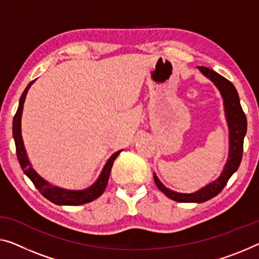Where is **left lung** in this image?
<instances>
[{"mask_svg":"<svg viewBox=\"0 0 259 259\" xmlns=\"http://www.w3.org/2000/svg\"><path fill=\"white\" fill-rule=\"evenodd\" d=\"M199 71L209 79L218 88L223 100L225 108V116L229 130V153L225 166L218 178L214 181L207 184L206 186L193 193H179L167 188L161 181L158 179L156 173H153L154 183L157 187L164 193L167 198L178 202H196L201 203L214 198L223 190L231 176L237 171L240 166L243 154V141L246 134V117L241 107L240 98L236 88L229 80L223 78L219 73L214 72L203 66H198Z\"/></svg>","mask_w":259,"mask_h":259,"instance_id":"left-lung-1","label":"left lung"}]
</instances>
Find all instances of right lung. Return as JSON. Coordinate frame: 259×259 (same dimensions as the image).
Here are the masks:
<instances>
[{
    "label": "right lung",
    "instance_id": "add662e5",
    "mask_svg": "<svg viewBox=\"0 0 259 259\" xmlns=\"http://www.w3.org/2000/svg\"><path fill=\"white\" fill-rule=\"evenodd\" d=\"M33 82L34 80L31 81L28 86H26L24 92H23L21 99H19L18 109L13 121V136L15 145H16V154L23 172H24V175L32 181L34 186H36L37 190L43 194V196H45V198L50 200L51 202L59 204V206H79V204L88 203L93 201V200L98 199L106 190L114 160L116 159V157L122 152V150L111 154L109 159H108L107 163L105 164V166H103L101 173H100V176L98 177V179L95 180V183L92 184L90 187L84 188V190H67V188H61L55 186V185L49 183L48 180L41 178V177L34 171L32 165L30 163L28 153H26L24 146V142H23L22 137L23 107H24L26 94H28L31 84Z\"/></svg>",
    "mask_w": 259,
    "mask_h": 259
}]
</instances>
